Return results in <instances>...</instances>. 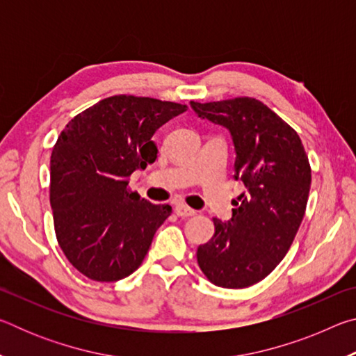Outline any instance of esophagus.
<instances>
[{"instance_id":"obj_1","label":"esophagus","mask_w":356,"mask_h":356,"mask_svg":"<svg viewBox=\"0 0 356 356\" xmlns=\"http://www.w3.org/2000/svg\"><path fill=\"white\" fill-rule=\"evenodd\" d=\"M176 213H177V216H193V215H196V210H193L191 207L185 206V204H177Z\"/></svg>"}]
</instances>
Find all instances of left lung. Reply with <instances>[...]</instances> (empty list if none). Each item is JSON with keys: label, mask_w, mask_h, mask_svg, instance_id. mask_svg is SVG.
Instances as JSON below:
<instances>
[{"label": "left lung", "mask_w": 356, "mask_h": 356, "mask_svg": "<svg viewBox=\"0 0 356 356\" xmlns=\"http://www.w3.org/2000/svg\"><path fill=\"white\" fill-rule=\"evenodd\" d=\"M202 119L225 125L236 146L234 177L246 191L231 221L197 248V265L215 286L243 289L273 272L297 236L311 188V166L297 131L254 97L190 102Z\"/></svg>", "instance_id": "8db88e82"}]
</instances>
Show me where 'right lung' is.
<instances>
[{
  "mask_svg": "<svg viewBox=\"0 0 356 356\" xmlns=\"http://www.w3.org/2000/svg\"><path fill=\"white\" fill-rule=\"evenodd\" d=\"M186 105L119 94L70 120L50 159V204L58 243L89 280L119 281L146 257L171 215L131 191V172L156 159L152 136Z\"/></svg>",
  "mask_w": 356,
  "mask_h": 356,
  "instance_id": "obj_1",
  "label": "right lung"
}]
</instances>
